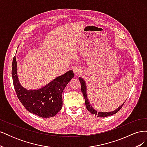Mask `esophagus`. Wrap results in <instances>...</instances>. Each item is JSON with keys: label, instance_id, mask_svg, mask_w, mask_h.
Listing matches in <instances>:
<instances>
[{"label": "esophagus", "instance_id": "1", "mask_svg": "<svg viewBox=\"0 0 147 147\" xmlns=\"http://www.w3.org/2000/svg\"><path fill=\"white\" fill-rule=\"evenodd\" d=\"M73 71L75 74V75H78L79 74H80L82 72V69L79 67H75L73 69Z\"/></svg>", "mask_w": 147, "mask_h": 147}]
</instances>
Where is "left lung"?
I'll use <instances>...</instances> for the list:
<instances>
[{
    "mask_svg": "<svg viewBox=\"0 0 147 147\" xmlns=\"http://www.w3.org/2000/svg\"><path fill=\"white\" fill-rule=\"evenodd\" d=\"M79 80H80V83H81V90H82V92L83 93V95L84 96V100H85L86 107L87 110L89 111V112H90V113L91 114L96 115L97 117H107L110 116V115H112L117 113L118 112H119V110L122 108V107L123 106L124 102H124L121 105H120L117 110L113 111V112H97L96 110H95L94 109H93V107L91 106V105L90 104V103L88 101V99L87 94H86V87L85 82H84V80L81 77H79Z\"/></svg>",
    "mask_w": 147,
    "mask_h": 147,
    "instance_id": "8db88e82",
    "label": "left lung"
}]
</instances>
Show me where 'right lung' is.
Wrapping results in <instances>:
<instances>
[{
	"label": "right lung",
	"instance_id": "add662e5",
	"mask_svg": "<svg viewBox=\"0 0 147 147\" xmlns=\"http://www.w3.org/2000/svg\"><path fill=\"white\" fill-rule=\"evenodd\" d=\"M11 75L13 86L18 98L30 113L42 118L55 116L63 107V92L67 84L74 77L72 70L56 78L39 90H27L22 86L17 76V64L14 56Z\"/></svg>",
	"mask_w": 147,
	"mask_h": 147
}]
</instances>
